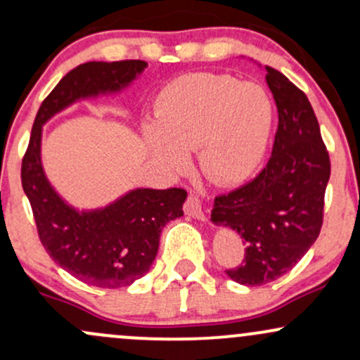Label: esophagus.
<instances>
[{"mask_svg":"<svg viewBox=\"0 0 360 360\" xmlns=\"http://www.w3.org/2000/svg\"><path fill=\"white\" fill-rule=\"evenodd\" d=\"M184 213L188 217L196 218V220H205V212H203V205H201V200L196 196V194H189L188 200L184 203Z\"/></svg>","mask_w":360,"mask_h":360,"instance_id":"34e87169","label":"esophagus"}]
</instances>
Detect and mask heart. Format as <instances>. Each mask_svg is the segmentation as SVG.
<instances>
[{"label": "heart", "mask_w": 360, "mask_h": 360, "mask_svg": "<svg viewBox=\"0 0 360 360\" xmlns=\"http://www.w3.org/2000/svg\"><path fill=\"white\" fill-rule=\"evenodd\" d=\"M272 128V103L264 88L226 74H183L160 89L154 127L146 128L148 150L169 171L198 150L213 183L237 184L254 174Z\"/></svg>", "instance_id": "obj_1"}]
</instances>
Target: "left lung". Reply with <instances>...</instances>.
I'll return each instance as SVG.
<instances>
[{"mask_svg": "<svg viewBox=\"0 0 360 360\" xmlns=\"http://www.w3.org/2000/svg\"><path fill=\"white\" fill-rule=\"evenodd\" d=\"M278 106V131L266 167L250 183L214 198L212 221L245 242L240 266L226 269L245 286H262L291 271L315 243L323 223L330 157L315 111L298 86L267 65Z\"/></svg>", "mask_w": 360, "mask_h": 360, "instance_id": "left-lung-1", "label": "left lung"}]
</instances>
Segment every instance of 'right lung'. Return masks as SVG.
I'll list each match as a JSON object with an SVG mask.
<instances>
[{
	"label": "right lung",
	"mask_w": 360,
	"mask_h": 360,
	"mask_svg": "<svg viewBox=\"0 0 360 360\" xmlns=\"http://www.w3.org/2000/svg\"><path fill=\"white\" fill-rule=\"evenodd\" d=\"M147 68L146 60L86 62L69 71L42 101L22 159V186L40 242L62 269L96 288H123L146 276L160 232L183 217V188L135 189L96 212H76L57 196L40 162L42 125L79 98L120 91Z\"/></svg>",
	"instance_id": "1"
}]
</instances>
